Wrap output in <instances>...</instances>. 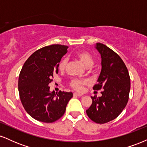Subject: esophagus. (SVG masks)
Wrapping results in <instances>:
<instances>
[{
	"label": "esophagus",
	"instance_id": "obj_1",
	"mask_svg": "<svg viewBox=\"0 0 147 147\" xmlns=\"http://www.w3.org/2000/svg\"><path fill=\"white\" fill-rule=\"evenodd\" d=\"M73 95L76 96V97H81V96H82L83 95H82V94H81V93H78V92H74Z\"/></svg>",
	"mask_w": 147,
	"mask_h": 147
}]
</instances>
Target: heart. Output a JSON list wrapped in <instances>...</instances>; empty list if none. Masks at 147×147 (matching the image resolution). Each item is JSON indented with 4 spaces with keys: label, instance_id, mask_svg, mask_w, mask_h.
<instances>
[{
    "label": "heart",
    "instance_id": "heart-1",
    "mask_svg": "<svg viewBox=\"0 0 147 147\" xmlns=\"http://www.w3.org/2000/svg\"><path fill=\"white\" fill-rule=\"evenodd\" d=\"M77 57L79 61L84 64V65L86 68H90L94 63V59L92 57L89 53L86 52H78L77 55ZM68 60L67 59H63L59 64V68L61 70H63L67 65ZM88 82L86 80H81V79H73L70 83V86L74 89L77 90H82L83 89L84 86Z\"/></svg>",
    "mask_w": 147,
    "mask_h": 147
}]
</instances>
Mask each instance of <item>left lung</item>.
Instances as JSON below:
<instances>
[{"label": "left lung", "instance_id": "8db88e82", "mask_svg": "<svg viewBox=\"0 0 147 147\" xmlns=\"http://www.w3.org/2000/svg\"><path fill=\"white\" fill-rule=\"evenodd\" d=\"M102 58V70L93 90L103 89L102 96L91 97L92 102L87 115L97 124L113 120L122 112L129 100L131 88L127 68L120 57L106 45L97 43Z\"/></svg>", "mask_w": 147, "mask_h": 147}]
</instances>
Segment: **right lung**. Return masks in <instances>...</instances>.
<instances>
[{
    "mask_svg": "<svg viewBox=\"0 0 147 147\" xmlns=\"http://www.w3.org/2000/svg\"><path fill=\"white\" fill-rule=\"evenodd\" d=\"M68 47L51 45L36 50L25 62L18 77L20 99L26 112L36 120L52 123L63 115L72 92H50L49 84Z\"/></svg>",
    "mask_w": 147,
    "mask_h": 147,
    "instance_id": "add662e5",
    "label": "right lung"
}]
</instances>
